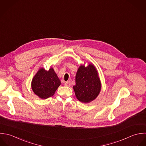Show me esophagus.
Here are the masks:
<instances>
[{"instance_id":"1","label":"esophagus","mask_w":146,"mask_h":146,"mask_svg":"<svg viewBox=\"0 0 146 146\" xmlns=\"http://www.w3.org/2000/svg\"><path fill=\"white\" fill-rule=\"evenodd\" d=\"M70 85H71V83L70 81H67V82H65V85L66 86H70Z\"/></svg>"}]
</instances>
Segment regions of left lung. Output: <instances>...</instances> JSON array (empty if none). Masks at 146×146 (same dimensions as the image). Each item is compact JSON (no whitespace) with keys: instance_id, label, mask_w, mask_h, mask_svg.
Wrapping results in <instances>:
<instances>
[{"instance_id":"obj_1","label":"left lung","mask_w":146,"mask_h":146,"mask_svg":"<svg viewBox=\"0 0 146 146\" xmlns=\"http://www.w3.org/2000/svg\"><path fill=\"white\" fill-rule=\"evenodd\" d=\"M76 85L73 86L77 98L82 103H89L99 95L101 84L98 72L94 65L89 64L78 68L76 76Z\"/></svg>"}]
</instances>
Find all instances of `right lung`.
I'll return each mask as SVG.
<instances>
[{"label": "right lung", "instance_id": "1", "mask_svg": "<svg viewBox=\"0 0 146 146\" xmlns=\"http://www.w3.org/2000/svg\"><path fill=\"white\" fill-rule=\"evenodd\" d=\"M61 82L53 68L46 70L40 69L34 77L31 82L33 92L41 99L52 96Z\"/></svg>", "mask_w": 146, "mask_h": 146}]
</instances>
